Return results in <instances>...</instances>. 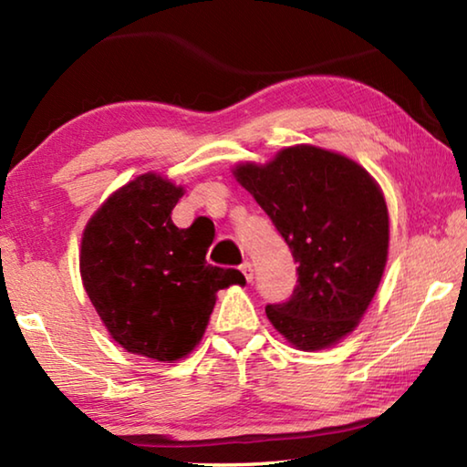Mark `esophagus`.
Here are the masks:
<instances>
[{
  "instance_id": "1",
  "label": "esophagus",
  "mask_w": 467,
  "mask_h": 467,
  "mask_svg": "<svg viewBox=\"0 0 467 467\" xmlns=\"http://www.w3.org/2000/svg\"><path fill=\"white\" fill-rule=\"evenodd\" d=\"M241 272H243L244 278H247V282L253 280V264H251V262H244V264L241 265Z\"/></svg>"
}]
</instances>
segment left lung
I'll use <instances>...</instances> for the list:
<instances>
[{
    "label": "left lung",
    "instance_id": "obj_1",
    "mask_svg": "<svg viewBox=\"0 0 467 467\" xmlns=\"http://www.w3.org/2000/svg\"><path fill=\"white\" fill-rule=\"evenodd\" d=\"M298 264L290 300L267 305L272 326L298 350H323L352 334L383 278L389 214L381 187L344 154L300 144L270 162L236 164Z\"/></svg>",
    "mask_w": 467,
    "mask_h": 467
}]
</instances>
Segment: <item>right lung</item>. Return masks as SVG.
Returning <instances> with one entry per match:
<instances>
[{"label": "right lung", "instance_id": "1", "mask_svg": "<svg viewBox=\"0 0 467 467\" xmlns=\"http://www.w3.org/2000/svg\"><path fill=\"white\" fill-rule=\"evenodd\" d=\"M185 189L156 172L117 189L82 234L80 274L110 337L158 362L187 357L202 342L216 292L243 284L239 270L205 262L210 243L171 214Z\"/></svg>", "mask_w": 467, "mask_h": 467}]
</instances>
